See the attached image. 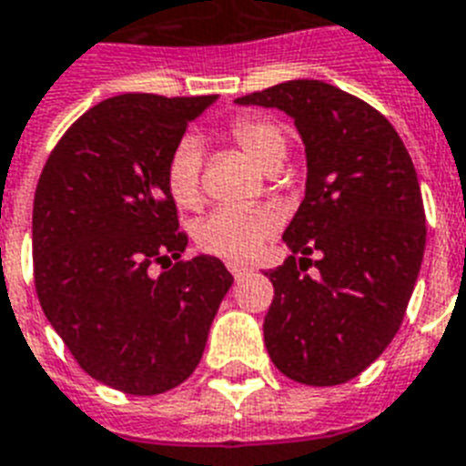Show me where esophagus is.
<instances>
[{"label": "esophagus", "instance_id": "1", "mask_svg": "<svg viewBox=\"0 0 466 466\" xmlns=\"http://www.w3.org/2000/svg\"><path fill=\"white\" fill-rule=\"evenodd\" d=\"M229 272H232L234 275V279H241V278H246V275H248V272H251V268L248 266H239V263H229Z\"/></svg>", "mask_w": 466, "mask_h": 466}]
</instances>
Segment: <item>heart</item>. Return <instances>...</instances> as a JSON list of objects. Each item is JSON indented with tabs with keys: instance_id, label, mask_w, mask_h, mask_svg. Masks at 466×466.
Listing matches in <instances>:
<instances>
[{
	"instance_id": "1",
	"label": "heart",
	"mask_w": 466,
	"mask_h": 466,
	"mask_svg": "<svg viewBox=\"0 0 466 466\" xmlns=\"http://www.w3.org/2000/svg\"><path fill=\"white\" fill-rule=\"evenodd\" d=\"M232 141L258 167L270 169L282 162L287 153L285 134L266 116H239L229 124ZM200 165L203 155L194 138L174 147L167 162V188L179 208L194 210L200 206ZM279 215L268 206L218 208L196 227V244L206 253L225 260L251 258L268 237L278 232Z\"/></svg>"
}]
</instances>
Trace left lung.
<instances>
[{
    "label": "left lung",
    "mask_w": 466,
    "mask_h": 466,
    "mask_svg": "<svg viewBox=\"0 0 466 466\" xmlns=\"http://www.w3.org/2000/svg\"><path fill=\"white\" fill-rule=\"evenodd\" d=\"M234 102L292 116L306 147V194L282 234L301 258L266 272L275 287L268 354L297 383H347L392 342L421 270L414 162L378 109L330 83L299 78Z\"/></svg>",
    "instance_id": "obj_1"
}]
</instances>
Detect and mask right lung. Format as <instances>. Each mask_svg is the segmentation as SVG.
I'll return each instance as SVG.
<instances>
[{
  "mask_svg": "<svg viewBox=\"0 0 466 466\" xmlns=\"http://www.w3.org/2000/svg\"><path fill=\"white\" fill-rule=\"evenodd\" d=\"M215 100L150 93L102 100L71 124L37 181L40 306L78 366L128 395H160L194 373L234 282L206 253L152 275L188 244L167 162L188 122Z\"/></svg>",
  "mask_w": 466,
  "mask_h": 466,
  "instance_id": "1",
  "label": "right lung"
}]
</instances>
